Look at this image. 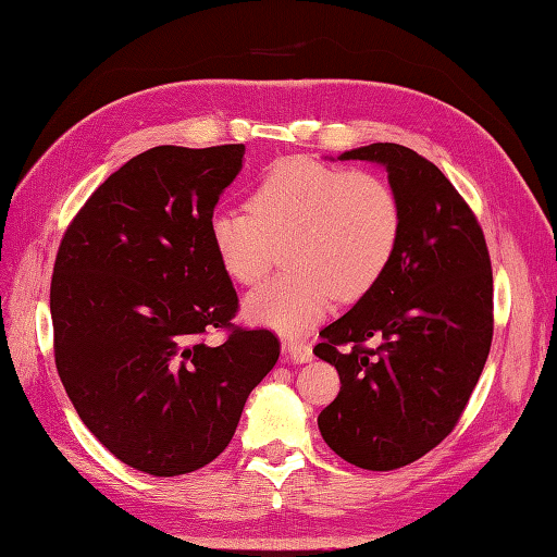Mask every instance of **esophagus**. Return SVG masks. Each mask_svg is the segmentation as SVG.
Segmentation results:
<instances>
[{"label": "esophagus", "mask_w": 557, "mask_h": 557, "mask_svg": "<svg viewBox=\"0 0 557 557\" xmlns=\"http://www.w3.org/2000/svg\"><path fill=\"white\" fill-rule=\"evenodd\" d=\"M284 358L292 363H308L313 358V348L306 342H284Z\"/></svg>", "instance_id": "34e87169"}]
</instances>
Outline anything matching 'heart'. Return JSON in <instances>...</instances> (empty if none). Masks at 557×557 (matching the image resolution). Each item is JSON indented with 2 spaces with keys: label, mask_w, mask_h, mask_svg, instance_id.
I'll list each match as a JSON object with an SVG mask.
<instances>
[{
  "label": "heart",
  "mask_w": 557,
  "mask_h": 557,
  "mask_svg": "<svg viewBox=\"0 0 557 557\" xmlns=\"http://www.w3.org/2000/svg\"><path fill=\"white\" fill-rule=\"evenodd\" d=\"M249 211L213 209L209 242L223 273L256 287L284 242L282 275L251 294L244 313L284 334L325 318L334 296L358 301L389 270L400 242V203L377 173L306 157L273 163L249 194Z\"/></svg>",
  "instance_id": "heart-1"
}]
</instances>
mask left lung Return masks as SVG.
I'll return each instance as SVG.
<instances>
[{
    "label": "left lung",
    "mask_w": 557,
    "mask_h": 557,
    "mask_svg": "<svg viewBox=\"0 0 557 557\" xmlns=\"http://www.w3.org/2000/svg\"><path fill=\"white\" fill-rule=\"evenodd\" d=\"M339 159L386 168L400 242L384 277L320 332L313 354L337 368L342 389L318 426L339 458L386 472L458 424L494 337V277L480 223L432 161L392 141Z\"/></svg>",
    "instance_id": "left-lung-1"
}]
</instances>
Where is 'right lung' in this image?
I'll use <instances>...</instances> for the list:
<instances>
[{"instance_id": "obj_1", "label": "right lung", "mask_w": 557, "mask_h": 557, "mask_svg": "<svg viewBox=\"0 0 557 557\" xmlns=\"http://www.w3.org/2000/svg\"><path fill=\"white\" fill-rule=\"evenodd\" d=\"M242 159L244 145L139 153L85 201L57 253L59 377L87 430L153 476L223 454L280 358L273 332L232 325L239 299L209 242ZM213 326L228 330L220 347L202 342Z\"/></svg>"}]
</instances>
